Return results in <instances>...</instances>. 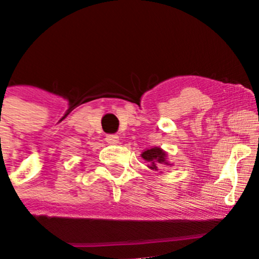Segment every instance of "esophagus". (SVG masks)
<instances>
[{"instance_id": "34e87169", "label": "esophagus", "mask_w": 259, "mask_h": 259, "mask_svg": "<svg viewBox=\"0 0 259 259\" xmlns=\"http://www.w3.org/2000/svg\"><path fill=\"white\" fill-rule=\"evenodd\" d=\"M106 142L109 143V144H117V143H119V137H117V135H107Z\"/></svg>"}]
</instances>
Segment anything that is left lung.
Instances as JSON below:
<instances>
[{
	"label": "left lung",
	"instance_id": "obj_1",
	"mask_svg": "<svg viewBox=\"0 0 259 259\" xmlns=\"http://www.w3.org/2000/svg\"><path fill=\"white\" fill-rule=\"evenodd\" d=\"M140 157L147 162L149 169L155 170V172H158L162 167H170V165H173V163L168 160L167 153L160 147H154L143 150Z\"/></svg>",
	"mask_w": 259,
	"mask_h": 259
}]
</instances>
